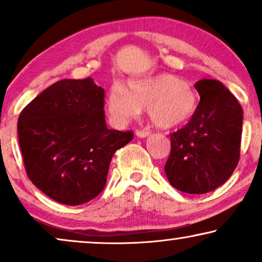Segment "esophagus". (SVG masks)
<instances>
[{
    "instance_id": "esophagus-1",
    "label": "esophagus",
    "mask_w": 262,
    "mask_h": 262,
    "mask_svg": "<svg viewBox=\"0 0 262 262\" xmlns=\"http://www.w3.org/2000/svg\"><path fill=\"white\" fill-rule=\"evenodd\" d=\"M150 135V132L148 130H137L136 131V136L139 138H145L148 137V136Z\"/></svg>"
}]
</instances>
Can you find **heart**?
<instances>
[{"instance_id":"obj_1","label":"heart","mask_w":262,"mask_h":262,"mask_svg":"<svg viewBox=\"0 0 262 262\" xmlns=\"http://www.w3.org/2000/svg\"><path fill=\"white\" fill-rule=\"evenodd\" d=\"M198 93L187 81L173 74L128 80L114 84L106 100L108 116L117 125H125L146 106L149 119L157 127L173 128L192 119L198 108Z\"/></svg>"}]
</instances>
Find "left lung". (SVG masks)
<instances>
[{
	"label": "left lung",
	"mask_w": 262,
	"mask_h": 262,
	"mask_svg": "<svg viewBox=\"0 0 262 262\" xmlns=\"http://www.w3.org/2000/svg\"><path fill=\"white\" fill-rule=\"evenodd\" d=\"M194 87L198 108L185 127L170 134L164 171L179 191L204 194L223 185L237 166L243 110L220 81L203 78Z\"/></svg>",
	"instance_id": "left-lung-1"
}]
</instances>
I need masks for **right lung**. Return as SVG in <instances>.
<instances>
[{
	"mask_svg": "<svg viewBox=\"0 0 262 262\" xmlns=\"http://www.w3.org/2000/svg\"><path fill=\"white\" fill-rule=\"evenodd\" d=\"M105 91L93 78L56 82L32 100L17 120L30 180L66 205L94 199L106 185L111 160L134 138L108 130Z\"/></svg>",
	"mask_w": 262,
	"mask_h": 262,
	"instance_id": "obj_1",
	"label": "right lung"
}]
</instances>
